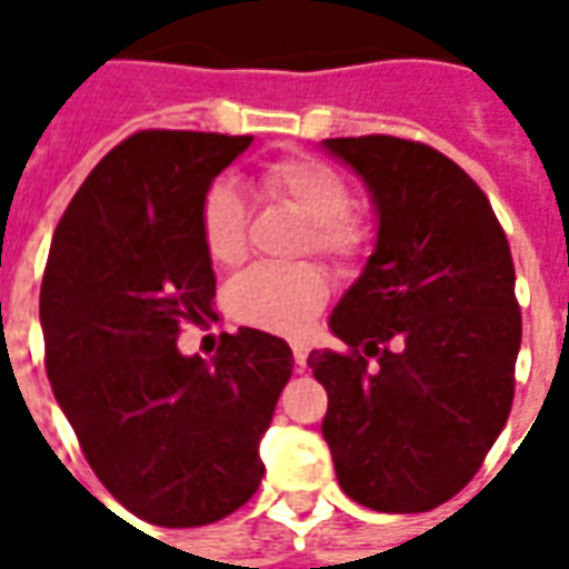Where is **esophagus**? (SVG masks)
Here are the masks:
<instances>
[{"label": "esophagus", "mask_w": 569, "mask_h": 569, "mask_svg": "<svg viewBox=\"0 0 569 569\" xmlns=\"http://www.w3.org/2000/svg\"><path fill=\"white\" fill-rule=\"evenodd\" d=\"M292 357H296V366H298V369H305V366H308L310 347L305 345V341H292Z\"/></svg>", "instance_id": "obj_1"}]
</instances>
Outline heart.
<instances>
[{"label":"heart","instance_id":"heart-1","mask_svg":"<svg viewBox=\"0 0 569 569\" xmlns=\"http://www.w3.org/2000/svg\"><path fill=\"white\" fill-rule=\"evenodd\" d=\"M261 198L280 203L305 219L298 252H313L335 271L353 273L375 249V224L353 210L345 176L313 154H283L256 173ZM198 231L207 256L222 268L247 256L249 212L228 182H216L198 203ZM329 301V277L320 264L301 261L292 268L259 264L237 277L224 292V305L237 322L277 335H301Z\"/></svg>","mask_w":569,"mask_h":569}]
</instances>
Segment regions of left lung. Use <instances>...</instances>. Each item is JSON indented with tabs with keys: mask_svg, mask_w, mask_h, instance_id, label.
<instances>
[{
	"mask_svg": "<svg viewBox=\"0 0 569 569\" xmlns=\"http://www.w3.org/2000/svg\"><path fill=\"white\" fill-rule=\"evenodd\" d=\"M326 149L378 203V247L338 301L345 350H313L338 485L375 512H429L472 481L515 399L521 308L488 194L427 142L341 137Z\"/></svg>",
	"mask_w": 569,
	"mask_h": 569,
	"instance_id": "1",
	"label": "left lung"
}]
</instances>
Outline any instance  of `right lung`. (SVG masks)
Returning a JSON list of instances; mask_svg holds the SVG:
<instances>
[{
    "instance_id": "1",
    "label": "right lung",
    "mask_w": 569,
    "mask_h": 569,
    "mask_svg": "<svg viewBox=\"0 0 569 569\" xmlns=\"http://www.w3.org/2000/svg\"><path fill=\"white\" fill-rule=\"evenodd\" d=\"M252 137L137 130L57 222L39 296L44 371L81 453L128 512L200 527L259 490V439L292 375L283 338L240 329L219 357L179 353L212 317L198 203Z\"/></svg>"
}]
</instances>
